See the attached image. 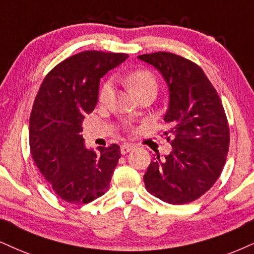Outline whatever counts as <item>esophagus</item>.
Returning a JSON list of instances; mask_svg holds the SVG:
<instances>
[{"label": "esophagus", "mask_w": 254, "mask_h": 254, "mask_svg": "<svg viewBox=\"0 0 254 254\" xmlns=\"http://www.w3.org/2000/svg\"><path fill=\"white\" fill-rule=\"evenodd\" d=\"M132 149H134V146L133 145H130V143H124V145L121 146V154H127L128 152H130L132 151Z\"/></svg>", "instance_id": "obj_1"}]
</instances>
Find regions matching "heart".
I'll list each match as a JSON object with an SVG mask.
<instances>
[{
	"label": "heart",
	"mask_w": 254,
	"mask_h": 254,
	"mask_svg": "<svg viewBox=\"0 0 254 254\" xmlns=\"http://www.w3.org/2000/svg\"><path fill=\"white\" fill-rule=\"evenodd\" d=\"M125 81H126L127 86L129 87V89L132 90L135 95H139V94L147 92V90H155L156 92V89H158V83H156L154 75L148 70H134L125 77ZM112 93L113 83L112 81H107V82L102 84L101 89H100V101H107V100L112 96Z\"/></svg>",
	"instance_id": "1"
}]
</instances>
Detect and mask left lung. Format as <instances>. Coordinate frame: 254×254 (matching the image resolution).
<instances>
[{
  "label": "left lung",
  "instance_id": "obj_1",
  "mask_svg": "<svg viewBox=\"0 0 254 254\" xmlns=\"http://www.w3.org/2000/svg\"><path fill=\"white\" fill-rule=\"evenodd\" d=\"M137 58L155 67L167 82L170 106L164 120L173 136L167 137L170 154L156 155L147 168L146 190L173 205L194 201L213 186L226 162L230 127L223 103L194 62L167 52Z\"/></svg>",
  "mask_w": 254,
  "mask_h": 254
}]
</instances>
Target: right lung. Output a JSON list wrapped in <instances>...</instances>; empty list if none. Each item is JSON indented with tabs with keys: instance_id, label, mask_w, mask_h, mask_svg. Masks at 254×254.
Masks as SVG:
<instances>
[{
	"instance_id": "obj_1",
	"label": "right lung",
	"mask_w": 254,
	"mask_h": 254,
	"mask_svg": "<svg viewBox=\"0 0 254 254\" xmlns=\"http://www.w3.org/2000/svg\"><path fill=\"white\" fill-rule=\"evenodd\" d=\"M127 58L124 53L81 52L55 65L37 92L29 119L31 158L64 201L88 203L109 189L120 147L87 149L81 125L98 102L100 79Z\"/></svg>"
}]
</instances>
